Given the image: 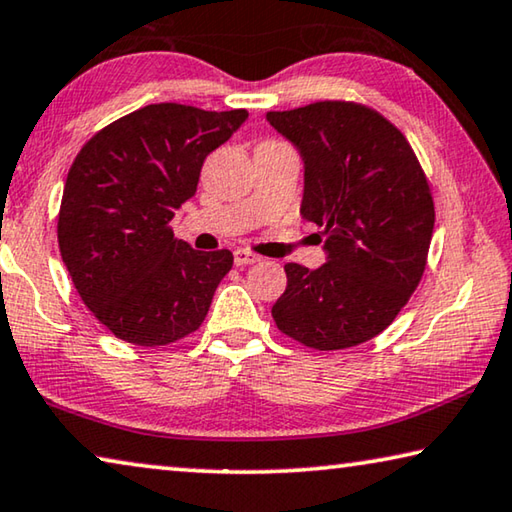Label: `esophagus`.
I'll return each instance as SVG.
<instances>
[{
    "mask_svg": "<svg viewBox=\"0 0 512 512\" xmlns=\"http://www.w3.org/2000/svg\"><path fill=\"white\" fill-rule=\"evenodd\" d=\"M259 259H262V257H257V255H253V253H248V250H234V264H237V266H250V264H257Z\"/></svg>",
    "mask_w": 512,
    "mask_h": 512,
    "instance_id": "1",
    "label": "esophagus"
}]
</instances>
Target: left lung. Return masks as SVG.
<instances>
[{"instance_id": "8db88e82", "label": "left lung", "mask_w": 512, "mask_h": 512, "mask_svg": "<svg viewBox=\"0 0 512 512\" xmlns=\"http://www.w3.org/2000/svg\"><path fill=\"white\" fill-rule=\"evenodd\" d=\"M303 159L300 216L323 227L326 264H287L273 319L296 342L339 351L383 332L417 289L435 209L410 143L353 102L269 111Z\"/></svg>"}]
</instances>
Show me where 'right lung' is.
Here are the masks:
<instances>
[{
  "label": "right lung",
  "instance_id": "right-lung-1",
  "mask_svg": "<svg viewBox=\"0 0 512 512\" xmlns=\"http://www.w3.org/2000/svg\"><path fill=\"white\" fill-rule=\"evenodd\" d=\"M246 118V109L148 104L77 154L63 189L59 248L84 305L118 339L166 346L205 321L232 253L193 250L168 223L196 196L207 154Z\"/></svg>",
  "mask_w": 512,
  "mask_h": 512
}]
</instances>
